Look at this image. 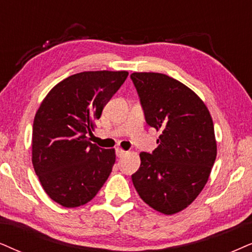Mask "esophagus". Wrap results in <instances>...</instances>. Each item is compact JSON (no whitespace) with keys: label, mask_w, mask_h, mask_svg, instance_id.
<instances>
[{"label":"esophagus","mask_w":252,"mask_h":252,"mask_svg":"<svg viewBox=\"0 0 252 252\" xmlns=\"http://www.w3.org/2000/svg\"><path fill=\"white\" fill-rule=\"evenodd\" d=\"M124 155H126V151H124V150L120 149V148L116 149V156H117V157L121 158V157H123Z\"/></svg>","instance_id":"esophagus-1"}]
</instances>
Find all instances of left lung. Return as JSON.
I'll return each mask as SVG.
<instances>
[{"instance_id": "left-lung-1", "label": "left lung", "mask_w": 252, "mask_h": 252, "mask_svg": "<svg viewBox=\"0 0 252 252\" xmlns=\"http://www.w3.org/2000/svg\"><path fill=\"white\" fill-rule=\"evenodd\" d=\"M145 121L160 131L152 154L141 152L131 176L146 205L165 215L184 211L201 193L216 159L214 124L192 89L166 74L132 73Z\"/></svg>"}]
</instances>
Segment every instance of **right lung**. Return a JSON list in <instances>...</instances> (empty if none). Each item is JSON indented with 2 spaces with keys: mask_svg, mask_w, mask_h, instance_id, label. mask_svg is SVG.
I'll return each mask as SVG.
<instances>
[{
  "mask_svg": "<svg viewBox=\"0 0 252 252\" xmlns=\"http://www.w3.org/2000/svg\"><path fill=\"white\" fill-rule=\"evenodd\" d=\"M126 71H88L57 84L38 108L32 165L53 201L74 208L96 195L115 164V150L89 142L94 121L119 91Z\"/></svg>",
  "mask_w": 252,
  "mask_h": 252,
  "instance_id": "add662e5",
  "label": "right lung"
}]
</instances>
